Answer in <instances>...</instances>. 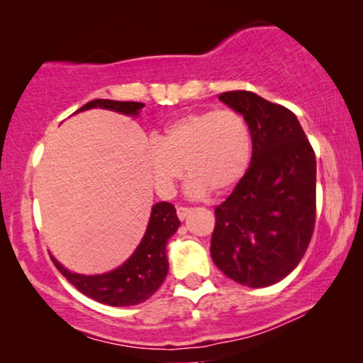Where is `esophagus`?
I'll return each instance as SVG.
<instances>
[{
	"label": "esophagus",
	"mask_w": 363,
	"mask_h": 363,
	"mask_svg": "<svg viewBox=\"0 0 363 363\" xmlns=\"http://www.w3.org/2000/svg\"><path fill=\"white\" fill-rule=\"evenodd\" d=\"M190 211H191V208H188V206H178L177 208V215H178V218H180V220H185Z\"/></svg>",
	"instance_id": "1"
}]
</instances>
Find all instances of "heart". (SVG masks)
<instances>
[{"label": "heart", "mask_w": 363, "mask_h": 363, "mask_svg": "<svg viewBox=\"0 0 363 363\" xmlns=\"http://www.w3.org/2000/svg\"><path fill=\"white\" fill-rule=\"evenodd\" d=\"M252 138L245 117L233 108L186 113L168 123L145 148L153 185L163 196L175 191L185 175L190 193H225L241 182L250 167Z\"/></svg>", "instance_id": "heart-1"}]
</instances>
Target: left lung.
<instances>
[{
    "mask_svg": "<svg viewBox=\"0 0 363 363\" xmlns=\"http://www.w3.org/2000/svg\"><path fill=\"white\" fill-rule=\"evenodd\" d=\"M252 138L251 165L215 208L211 257L230 279L266 287L294 271L315 223V153L289 108L250 91L220 94Z\"/></svg>",
    "mask_w": 363,
    "mask_h": 363,
    "instance_id": "1",
    "label": "left lung"
}]
</instances>
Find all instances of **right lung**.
<instances>
[{
	"label": "right lung",
	"mask_w": 363,
	"mask_h": 363,
	"mask_svg": "<svg viewBox=\"0 0 363 363\" xmlns=\"http://www.w3.org/2000/svg\"><path fill=\"white\" fill-rule=\"evenodd\" d=\"M108 108L125 116H138L142 102H118L108 99H96L76 112L89 108ZM180 226L177 210L172 203L160 201L152 206L150 221L140 245L121 267L106 274L84 276L62 267L52 257L59 272L84 296L107 306H137L147 301L163 284L168 272L167 241Z\"/></svg>",
	"instance_id": "1"
}]
</instances>
